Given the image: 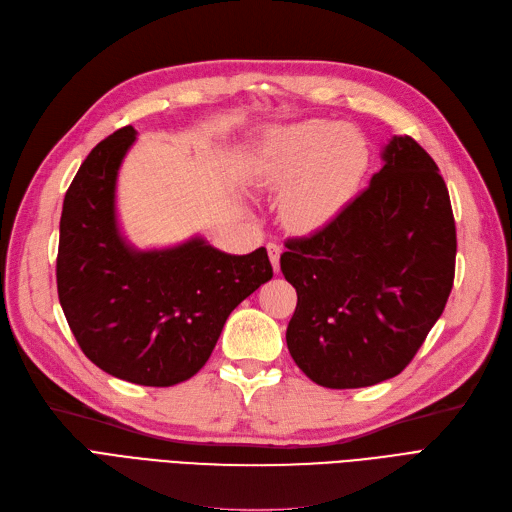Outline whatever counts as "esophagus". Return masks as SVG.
I'll use <instances>...</instances> for the list:
<instances>
[{
    "label": "esophagus",
    "mask_w": 512,
    "mask_h": 512,
    "mask_svg": "<svg viewBox=\"0 0 512 512\" xmlns=\"http://www.w3.org/2000/svg\"><path fill=\"white\" fill-rule=\"evenodd\" d=\"M267 252H269V258H271V264L273 269L279 271V258H281V245L279 243H267Z\"/></svg>",
    "instance_id": "34e87169"
}]
</instances>
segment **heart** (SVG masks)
<instances>
[{"label":"heart","instance_id":"b5f03b06","mask_svg":"<svg viewBox=\"0 0 512 512\" xmlns=\"http://www.w3.org/2000/svg\"><path fill=\"white\" fill-rule=\"evenodd\" d=\"M370 166V147L351 126L306 119L264 132L248 157L254 187L281 191V216L294 231L336 218Z\"/></svg>","mask_w":512,"mask_h":512}]
</instances>
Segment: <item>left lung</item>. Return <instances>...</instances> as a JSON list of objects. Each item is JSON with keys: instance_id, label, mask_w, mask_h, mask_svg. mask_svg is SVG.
Listing matches in <instances>:
<instances>
[{"instance_id": "1", "label": "left lung", "mask_w": 512, "mask_h": 512, "mask_svg": "<svg viewBox=\"0 0 512 512\" xmlns=\"http://www.w3.org/2000/svg\"><path fill=\"white\" fill-rule=\"evenodd\" d=\"M382 159L370 187L281 254L298 294L285 340L325 388L401 374L454 285L456 222L437 163L412 136H393Z\"/></svg>"}]
</instances>
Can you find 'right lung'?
<instances>
[{"label":"right lung","instance_id":"right-lung-1","mask_svg":"<svg viewBox=\"0 0 512 512\" xmlns=\"http://www.w3.org/2000/svg\"><path fill=\"white\" fill-rule=\"evenodd\" d=\"M132 126L81 163L65 195L56 258L58 300L84 355L102 372L172 386L210 359L231 311L273 277L267 250L233 256L193 237L166 250L126 243L115 212Z\"/></svg>","mask_w":512,"mask_h":512}]
</instances>
